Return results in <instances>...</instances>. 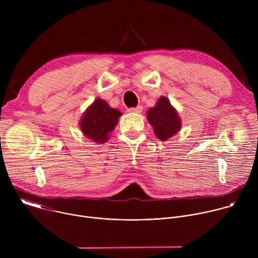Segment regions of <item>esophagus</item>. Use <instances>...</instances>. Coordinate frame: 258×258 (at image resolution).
Masks as SVG:
<instances>
[{
  "instance_id": "obj_1",
  "label": "esophagus",
  "mask_w": 258,
  "mask_h": 258,
  "mask_svg": "<svg viewBox=\"0 0 258 258\" xmlns=\"http://www.w3.org/2000/svg\"><path fill=\"white\" fill-rule=\"evenodd\" d=\"M143 111V107L142 106H137L136 108H130L128 112L131 113H141Z\"/></svg>"
}]
</instances>
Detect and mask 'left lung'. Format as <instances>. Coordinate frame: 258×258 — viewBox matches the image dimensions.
<instances>
[{
  "label": "left lung",
  "mask_w": 258,
  "mask_h": 258,
  "mask_svg": "<svg viewBox=\"0 0 258 258\" xmlns=\"http://www.w3.org/2000/svg\"><path fill=\"white\" fill-rule=\"evenodd\" d=\"M147 120L152 125L155 136L161 141H167L181 128V119L176 109L166 97H160L154 107L147 111Z\"/></svg>",
  "instance_id": "obj_1"
}]
</instances>
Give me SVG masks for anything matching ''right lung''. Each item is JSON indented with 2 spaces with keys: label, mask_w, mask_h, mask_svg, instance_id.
<instances>
[{
  "label": "right lung",
  "mask_w": 258,
  "mask_h": 258,
  "mask_svg": "<svg viewBox=\"0 0 258 258\" xmlns=\"http://www.w3.org/2000/svg\"><path fill=\"white\" fill-rule=\"evenodd\" d=\"M121 115L119 110L110 107L105 100L97 98L84 112L80 120V128L92 142L103 144L109 140L110 133L115 128Z\"/></svg>",
  "instance_id": "right-lung-1"
}]
</instances>
